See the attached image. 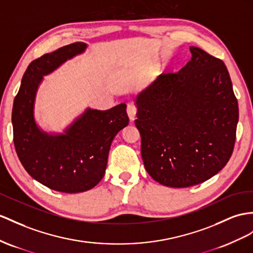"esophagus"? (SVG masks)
<instances>
[{
	"label": "esophagus",
	"instance_id": "obj_1",
	"mask_svg": "<svg viewBox=\"0 0 253 253\" xmlns=\"http://www.w3.org/2000/svg\"><path fill=\"white\" fill-rule=\"evenodd\" d=\"M127 114L129 116L130 121H133L135 118V114H137V108L133 105L132 102L127 103Z\"/></svg>",
	"mask_w": 253,
	"mask_h": 253
}]
</instances>
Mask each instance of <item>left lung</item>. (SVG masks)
I'll use <instances>...</instances> for the list:
<instances>
[{
  "label": "left lung",
  "mask_w": 253,
  "mask_h": 253,
  "mask_svg": "<svg viewBox=\"0 0 253 253\" xmlns=\"http://www.w3.org/2000/svg\"><path fill=\"white\" fill-rule=\"evenodd\" d=\"M177 73H164L137 96L134 124L150 175L184 188L203 183L228 164L238 103L224 63L198 47Z\"/></svg>",
  "instance_id": "obj_1"
}]
</instances>
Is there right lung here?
Here are the masks:
<instances>
[{
    "label": "right lung",
    "instance_id": "right-lung-1",
    "mask_svg": "<svg viewBox=\"0 0 253 253\" xmlns=\"http://www.w3.org/2000/svg\"><path fill=\"white\" fill-rule=\"evenodd\" d=\"M85 48L84 42H74L32 62L11 113L14 144L24 169L48 188L66 193L86 191L100 182L112 141L129 122L126 105L121 103L106 111L86 109L65 133L49 134L36 125L34 102L42 76Z\"/></svg>",
    "mask_w": 253,
    "mask_h": 253
}]
</instances>
